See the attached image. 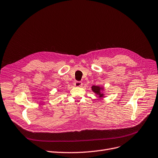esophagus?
Wrapping results in <instances>:
<instances>
[{"instance_id":"1","label":"esophagus","mask_w":158,"mask_h":158,"mask_svg":"<svg viewBox=\"0 0 158 158\" xmlns=\"http://www.w3.org/2000/svg\"><path fill=\"white\" fill-rule=\"evenodd\" d=\"M74 85L77 87H81L82 85H83V83H82L80 81H75L74 83Z\"/></svg>"}]
</instances>
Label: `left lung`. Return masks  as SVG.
<instances>
[{"mask_svg":"<svg viewBox=\"0 0 158 158\" xmlns=\"http://www.w3.org/2000/svg\"><path fill=\"white\" fill-rule=\"evenodd\" d=\"M92 90L94 92L96 95H98L99 96V98H102L105 97V94L102 92L105 90V88L103 86H92Z\"/></svg>","mask_w":158,"mask_h":158,"instance_id":"1","label":"left lung"}]
</instances>
